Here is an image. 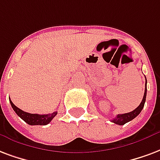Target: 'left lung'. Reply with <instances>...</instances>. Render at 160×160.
I'll list each match as a JSON object with an SVG mask.
<instances>
[{"label":"left lung","mask_w":160,"mask_h":160,"mask_svg":"<svg viewBox=\"0 0 160 160\" xmlns=\"http://www.w3.org/2000/svg\"><path fill=\"white\" fill-rule=\"evenodd\" d=\"M145 92H144V95H143L142 101L140 103V105L138 107L134 109L133 111H131L130 113H123V114H118L115 118H113L111 121L114 124L119 125H125V123L129 122L131 121L133 119H135L136 117L141 113V111L142 110L143 107H144V104H145V101H146V96H147V80H146V84H145Z\"/></svg>","instance_id":"8db88e82"}]
</instances>
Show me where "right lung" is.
Returning <instances> with one entry per match:
<instances>
[{"label":"right lung","mask_w":160,"mask_h":160,"mask_svg":"<svg viewBox=\"0 0 160 160\" xmlns=\"http://www.w3.org/2000/svg\"><path fill=\"white\" fill-rule=\"evenodd\" d=\"M10 103L12 105V108H13L15 113L24 120L27 124L30 125H46L52 121V119L56 116L58 112H53L49 114H37V113H29L27 112H24L21 110L18 107H16L13 104V102L10 100Z\"/></svg>","instance_id":"1"}]
</instances>
